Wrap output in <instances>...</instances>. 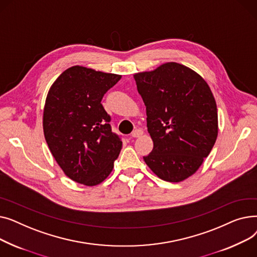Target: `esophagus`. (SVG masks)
<instances>
[{"mask_svg": "<svg viewBox=\"0 0 257 257\" xmlns=\"http://www.w3.org/2000/svg\"><path fill=\"white\" fill-rule=\"evenodd\" d=\"M144 134V131L143 130H141V129H137V130H134L133 132H132V138H140V137H142Z\"/></svg>", "mask_w": 257, "mask_h": 257, "instance_id": "obj_1", "label": "esophagus"}]
</instances>
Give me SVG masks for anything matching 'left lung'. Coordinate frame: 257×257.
Returning <instances> with one entry per match:
<instances>
[{"mask_svg":"<svg viewBox=\"0 0 257 257\" xmlns=\"http://www.w3.org/2000/svg\"><path fill=\"white\" fill-rule=\"evenodd\" d=\"M133 77L153 141L145 163L165 181L187 179L203 164L218 138V109L210 87L198 73L177 62Z\"/></svg>","mask_w":257,"mask_h":257,"instance_id":"1","label":"left lung"}]
</instances>
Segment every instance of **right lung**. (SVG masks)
<instances>
[{"label":"right lung","instance_id":"right-lung-1","mask_svg":"<svg viewBox=\"0 0 257 257\" xmlns=\"http://www.w3.org/2000/svg\"><path fill=\"white\" fill-rule=\"evenodd\" d=\"M120 75L74 65L51 85L43 128L49 149L67 177L86 186L103 182L123 143L111 131L101 101Z\"/></svg>","mask_w":257,"mask_h":257}]
</instances>
